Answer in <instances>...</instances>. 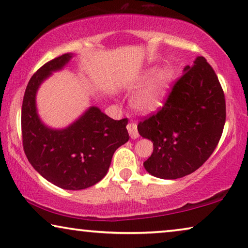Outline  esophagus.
<instances>
[{"mask_svg":"<svg viewBox=\"0 0 248 248\" xmlns=\"http://www.w3.org/2000/svg\"><path fill=\"white\" fill-rule=\"evenodd\" d=\"M127 131L130 133L131 139H138L139 138V131L137 123H130L127 125Z\"/></svg>","mask_w":248,"mask_h":248,"instance_id":"obj_1","label":"esophagus"}]
</instances>
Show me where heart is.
I'll use <instances>...</instances> for the list:
<instances>
[{
  "label": "heart",
  "mask_w": 248,
  "mask_h": 248,
  "mask_svg": "<svg viewBox=\"0 0 248 248\" xmlns=\"http://www.w3.org/2000/svg\"><path fill=\"white\" fill-rule=\"evenodd\" d=\"M155 72V69L147 71L140 78L135 87H140L144 82H147ZM172 81H174V72L171 69L164 67L158 71L153 79L134 94L132 98V106L141 113H152V111L159 109L164 105L166 98L168 96Z\"/></svg>",
  "instance_id": "heart-1"
}]
</instances>
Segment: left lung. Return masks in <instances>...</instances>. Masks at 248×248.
<instances>
[{
  "mask_svg": "<svg viewBox=\"0 0 248 248\" xmlns=\"http://www.w3.org/2000/svg\"><path fill=\"white\" fill-rule=\"evenodd\" d=\"M225 122L222 87L215 70L199 56L171 87L164 106L138 124L141 137L154 142L144 168L162 179L192 174L215 151Z\"/></svg>",
  "mask_w": 248,
  "mask_h": 248,
  "instance_id": "obj_1",
  "label": "left lung"
}]
</instances>
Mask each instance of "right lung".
Returning <instances> with one entry per match:
<instances>
[{"label": "right lung", "mask_w": 248, "mask_h": 248, "mask_svg": "<svg viewBox=\"0 0 248 248\" xmlns=\"http://www.w3.org/2000/svg\"><path fill=\"white\" fill-rule=\"evenodd\" d=\"M71 57V54L55 57L29 80L21 110L22 145L29 162L44 178L64 189H83L104 178L114 152L128 141V120L115 121L91 107L64 130H52L40 122L36 111L37 89Z\"/></svg>", "instance_id": "add662e5"}]
</instances>
